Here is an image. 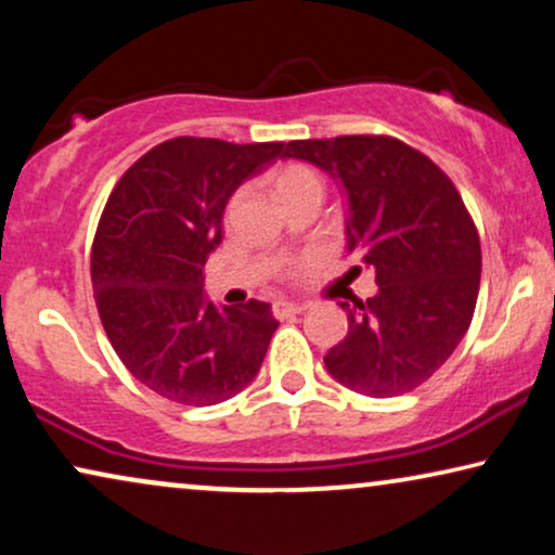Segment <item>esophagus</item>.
Listing matches in <instances>:
<instances>
[{
    "label": "esophagus",
    "instance_id": "esophagus-1",
    "mask_svg": "<svg viewBox=\"0 0 555 555\" xmlns=\"http://www.w3.org/2000/svg\"><path fill=\"white\" fill-rule=\"evenodd\" d=\"M310 308V302H287V300H280L272 306V313L275 318H287V315H298V313H306Z\"/></svg>",
    "mask_w": 555,
    "mask_h": 555
}]
</instances>
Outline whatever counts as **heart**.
I'll return each mask as SVG.
<instances>
[{"instance_id": "b5f03b06", "label": "heart", "mask_w": 555, "mask_h": 555, "mask_svg": "<svg viewBox=\"0 0 555 555\" xmlns=\"http://www.w3.org/2000/svg\"><path fill=\"white\" fill-rule=\"evenodd\" d=\"M270 189L272 196L285 207L287 202L298 199L302 194L321 192V179H318V173L306 164H285L272 171Z\"/></svg>"}]
</instances>
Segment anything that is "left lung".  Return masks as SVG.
<instances>
[{
    "label": "left lung",
    "mask_w": 555,
    "mask_h": 555,
    "mask_svg": "<svg viewBox=\"0 0 555 555\" xmlns=\"http://www.w3.org/2000/svg\"><path fill=\"white\" fill-rule=\"evenodd\" d=\"M285 156L336 181L346 249L376 272L374 298L340 302L348 336L325 369L374 399L416 389L465 338L480 291V237L462 196L437 164L389 135L291 141Z\"/></svg>",
    "instance_id": "1"
}]
</instances>
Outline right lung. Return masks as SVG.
<instances>
[{"mask_svg":"<svg viewBox=\"0 0 555 555\" xmlns=\"http://www.w3.org/2000/svg\"><path fill=\"white\" fill-rule=\"evenodd\" d=\"M275 158L285 143L181 135L143 154L108 196L90 257L98 313L124 366L158 397L219 404L262 366L278 328L270 302L217 306L202 268L230 196Z\"/></svg>","mask_w":555,"mask_h":555,"instance_id":"obj_1","label":"right lung"}]
</instances>
